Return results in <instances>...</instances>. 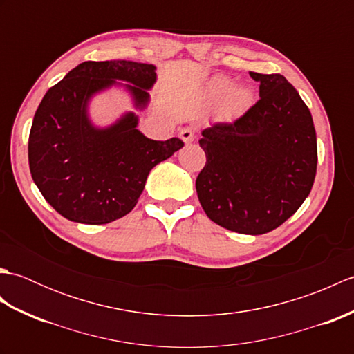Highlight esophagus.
I'll list each match as a JSON object with an SVG mask.
<instances>
[{
	"mask_svg": "<svg viewBox=\"0 0 354 354\" xmlns=\"http://www.w3.org/2000/svg\"><path fill=\"white\" fill-rule=\"evenodd\" d=\"M179 137L183 138L184 142H193L194 138H196V131H194V127L187 126L184 129H181V132H179Z\"/></svg>",
	"mask_w": 354,
	"mask_h": 354,
	"instance_id": "obj_1",
	"label": "esophagus"
}]
</instances>
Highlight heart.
<instances>
[{
  "mask_svg": "<svg viewBox=\"0 0 354 354\" xmlns=\"http://www.w3.org/2000/svg\"><path fill=\"white\" fill-rule=\"evenodd\" d=\"M205 97L209 104L219 103V112L223 118H237L243 115L252 104V91L246 85H234L230 77L217 76L209 80L205 89Z\"/></svg>",
  "mask_w": 354,
  "mask_h": 354,
  "instance_id": "obj_1",
  "label": "heart"
}]
</instances>
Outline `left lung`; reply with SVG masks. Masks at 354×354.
Instances as JSON below:
<instances>
[{
  "label": "left lung",
  "mask_w": 354,
  "mask_h": 354,
  "mask_svg": "<svg viewBox=\"0 0 354 354\" xmlns=\"http://www.w3.org/2000/svg\"><path fill=\"white\" fill-rule=\"evenodd\" d=\"M260 99L232 123L202 131L207 161L196 178L205 214L240 234L284 223L309 196L317 175V132L309 108L281 74L250 73Z\"/></svg>",
  "instance_id": "left-lung-1"
}]
</instances>
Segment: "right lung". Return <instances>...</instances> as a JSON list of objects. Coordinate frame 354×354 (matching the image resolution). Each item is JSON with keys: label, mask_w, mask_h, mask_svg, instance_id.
I'll return each mask as SVG.
<instances>
[{"label": "right lung", "mask_w": 354, "mask_h": 354, "mask_svg": "<svg viewBox=\"0 0 354 354\" xmlns=\"http://www.w3.org/2000/svg\"><path fill=\"white\" fill-rule=\"evenodd\" d=\"M155 70L132 61H88L44 95L30 129L28 165L45 201L65 219L103 225L131 213L150 170L184 146L176 137H145L133 112L104 129L88 118L89 99L117 80L129 82L124 88L135 108H146Z\"/></svg>", "instance_id": "add662e5"}]
</instances>
